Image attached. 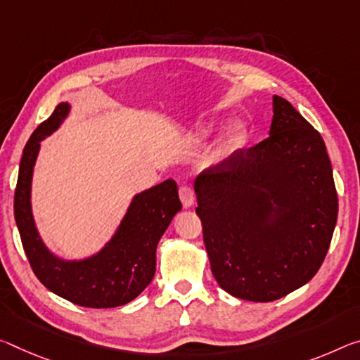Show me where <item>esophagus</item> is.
<instances>
[{
  "mask_svg": "<svg viewBox=\"0 0 360 360\" xmlns=\"http://www.w3.org/2000/svg\"><path fill=\"white\" fill-rule=\"evenodd\" d=\"M179 198L182 202V207L191 208L193 202H195V195H193V191L189 186H181L179 187Z\"/></svg>",
  "mask_w": 360,
  "mask_h": 360,
  "instance_id": "esophagus-1",
  "label": "esophagus"
}]
</instances>
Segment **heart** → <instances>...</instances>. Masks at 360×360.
<instances>
[{"mask_svg":"<svg viewBox=\"0 0 360 360\" xmlns=\"http://www.w3.org/2000/svg\"><path fill=\"white\" fill-rule=\"evenodd\" d=\"M211 131H213V124L203 123L197 128V136L198 138H207V136L211 134ZM248 138H250V133H248L247 124L242 122L231 123L229 127L226 128L224 134H222L221 152L226 153V155H229V153L243 149V147L247 146Z\"/></svg>","mask_w":360,"mask_h":360,"instance_id":"heart-1","label":"heart"}]
</instances>
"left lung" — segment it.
Listing matches in <instances>:
<instances>
[{"instance_id": "8db88e82", "label": "left lung", "mask_w": 360, "mask_h": 360, "mask_svg": "<svg viewBox=\"0 0 360 360\" xmlns=\"http://www.w3.org/2000/svg\"><path fill=\"white\" fill-rule=\"evenodd\" d=\"M269 138L197 176L211 272L236 298L267 303L316 276L338 218L322 136L281 96Z\"/></svg>"}]
</instances>
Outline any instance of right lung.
Masks as SVG:
<instances>
[{"instance_id": "1", "label": "right lung", "mask_w": 360, "mask_h": 360, "mask_svg": "<svg viewBox=\"0 0 360 360\" xmlns=\"http://www.w3.org/2000/svg\"><path fill=\"white\" fill-rule=\"evenodd\" d=\"M72 110L60 102L51 117L33 131L22 153L14 193V216L33 272L49 292L83 307H117L133 301L155 276L160 238L182 208L173 179L131 198L127 213L99 252L67 259L49 250L39 236L32 211V181L39 142L59 129Z\"/></svg>"}]
</instances>
